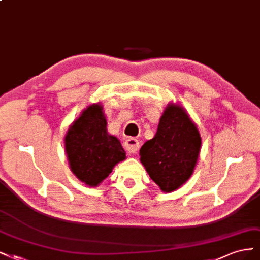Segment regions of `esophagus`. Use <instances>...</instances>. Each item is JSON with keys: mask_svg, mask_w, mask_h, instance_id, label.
<instances>
[{"mask_svg": "<svg viewBox=\"0 0 260 260\" xmlns=\"http://www.w3.org/2000/svg\"><path fill=\"white\" fill-rule=\"evenodd\" d=\"M124 147L128 153H136L139 149V141L135 138H127L124 142Z\"/></svg>", "mask_w": 260, "mask_h": 260, "instance_id": "1", "label": "esophagus"}]
</instances>
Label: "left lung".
Masks as SVG:
<instances>
[{"mask_svg": "<svg viewBox=\"0 0 260 260\" xmlns=\"http://www.w3.org/2000/svg\"><path fill=\"white\" fill-rule=\"evenodd\" d=\"M201 149L196 124L179 106L169 105L158 123L155 136L140 149V161L164 192L182 186L193 173Z\"/></svg>", "mask_w": 260, "mask_h": 260, "instance_id": "left-lung-1", "label": "left lung"}]
</instances>
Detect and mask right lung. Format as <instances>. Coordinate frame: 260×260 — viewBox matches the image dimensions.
<instances>
[{
	"label": "right lung",
	"mask_w": 260,
	"mask_h": 260,
	"mask_svg": "<svg viewBox=\"0 0 260 260\" xmlns=\"http://www.w3.org/2000/svg\"><path fill=\"white\" fill-rule=\"evenodd\" d=\"M64 145L71 171L90 187L98 186L126 157L119 139L107 132L100 105H91L82 112L67 133Z\"/></svg>",
	"instance_id": "right-lung-1"
}]
</instances>
